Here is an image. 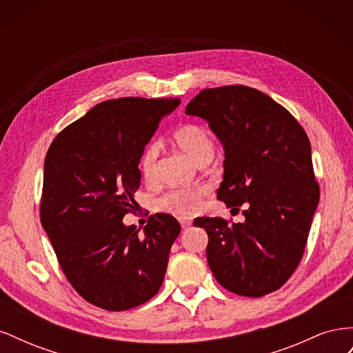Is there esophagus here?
<instances>
[{
  "label": "esophagus",
  "mask_w": 353,
  "mask_h": 353,
  "mask_svg": "<svg viewBox=\"0 0 353 353\" xmlns=\"http://www.w3.org/2000/svg\"><path fill=\"white\" fill-rule=\"evenodd\" d=\"M178 221H179V223H181V227H183L184 230H185V228H188V227L191 225V223H193V219H191V218H187V216H179V218H178Z\"/></svg>",
  "instance_id": "obj_1"
}]
</instances>
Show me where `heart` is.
<instances>
[{"instance_id":"b5f03b06","label":"heart","mask_w":353,"mask_h":353,"mask_svg":"<svg viewBox=\"0 0 353 353\" xmlns=\"http://www.w3.org/2000/svg\"><path fill=\"white\" fill-rule=\"evenodd\" d=\"M172 141L197 165H205L215 152V143L210 132L205 126L197 123H184L178 126L172 134ZM159 145L157 143H148L140 156L138 168L145 181H153L157 172ZM209 196L206 185H197L191 188H172L160 196L156 201L159 210L174 213L179 216H191L197 213Z\"/></svg>"}]
</instances>
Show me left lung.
I'll return each mask as SVG.
<instances>
[{
    "mask_svg": "<svg viewBox=\"0 0 353 353\" xmlns=\"http://www.w3.org/2000/svg\"><path fill=\"white\" fill-rule=\"evenodd\" d=\"M185 113L206 119L225 150L218 199L232 210L244 205L243 223L194 219L208 232L213 275L240 296L279 290L302 261L319 201L305 130L270 95L244 85L201 90Z\"/></svg>",
    "mask_w": 353,
    "mask_h": 353,
    "instance_id": "left-lung-1",
    "label": "left lung"
}]
</instances>
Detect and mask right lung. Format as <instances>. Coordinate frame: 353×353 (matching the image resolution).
I'll return each mask as SVG.
<instances>
[{
  "mask_svg": "<svg viewBox=\"0 0 353 353\" xmlns=\"http://www.w3.org/2000/svg\"><path fill=\"white\" fill-rule=\"evenodd\" d=\"M179 103L103 101L59 132L47 152L41 223L72 287L105 311L143 305L163 283L178 221L156 213L138 236L122 219L134 210L144 147Z\"/></svg>",
  "mask_w": 353,
  "mask_h": 353,
  "instance_id": "add662e5",
  "label": "right lung"
}]
</instances>
